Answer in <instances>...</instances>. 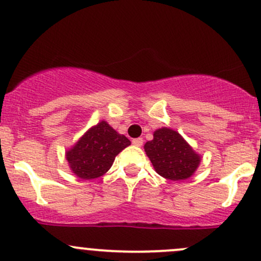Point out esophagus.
Wrapping results in <instances>:
<instances>
[{
    "label": "esophagus",
    "instance_id": "34e87169",
    "mask_svg": "<svg viewBox=\"0 0 261 261\" xmlns=\"http://www.w3.org/2000/svg\"><path fill=\"white\" fill-rule=\"evenodd\" d=\"M133 144L135 145V146H142V144H144V140L141 139V137H137V139H134L133 140Z\"/></svg>",
    "mask_w": 261,
    "mask_h": 261
}]
</instances>
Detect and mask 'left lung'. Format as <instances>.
Segmentation results:
<instances>
[{
	"instance_id": "obj_1",
	"label": "left lung",
	"mask_w": 261,
	"mask_h": 261,
	"mask_svg": "<svg viewBox=\"0 0 261 261\" xmlns=\"http://www.w3.org/2000/svg\"><path fill=\"white\" fill-rule=\"evenodd\" d=\"M144 147L154 171L172 181L187 179L200 163L199 154L172 128L156 130L153 140L146 142Z\"/></svg>"
}]
</instances>
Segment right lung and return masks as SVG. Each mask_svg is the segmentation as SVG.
<instances>
[{
    "instance_id": "1",
    "label": "right lung",
    "mask_w": 261,
    "mask_h": 261,
    "mask_svg": "<svg viewBox=\"0 0 261 261\" xmlns=\"http://www.w3.org/2000/svg\"><path fill=\"white\" fill-rule=\"evenodd\" d=\"M130 145L127 137L116 133L107 121H100L65 152V159L75 176L94 179L107 173L117 154Z\"/></svg>"
}]
</instances>
